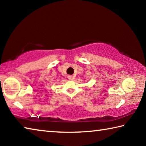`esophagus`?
I'll return each instance as SVG.
<instances>
[{"instance_id":"1","label":"esophagus","mask_w":146,"mask_h":146,"mask_svg":"<svg viewBox=\"0 0 146 146\" xmlns=\"http://www.w3.org/2000/svg\"><path fill=\"white\" fill-rule=\"evenodd\" d=\"M68 78L69 80H73V79H74V76H73V75H68Z\"/></svg>"}]
</instances>
